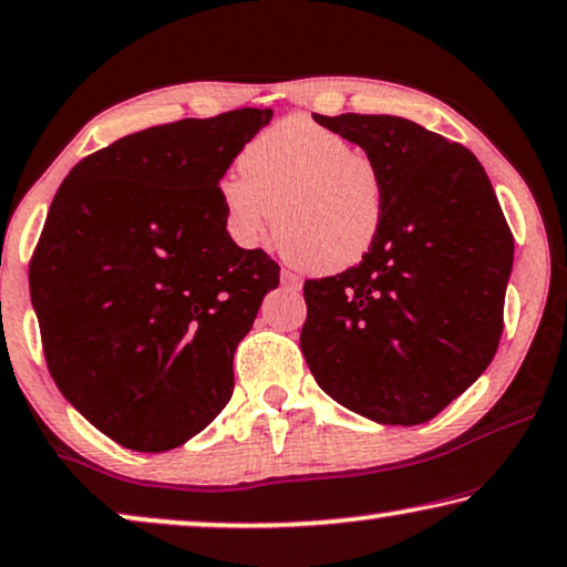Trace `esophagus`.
I'll return each instance as SVG.
<instances>
[{"instance_id": "obj_1", "label": "esophagus", "mask_w": 567, "mask_h": 567, "mask_svg": "<svg viewBox=\"0 0 567 567\" xmlns=\"http://www.w3.org/2000/svg\"><path fill=\"white\" fill-rule=\"evenodd\" d=\"M281 284L286 286V289H291V291H299L301 289V278L293 274V270H281Z\"/></svg>"}]
</instances>
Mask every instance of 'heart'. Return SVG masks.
<instances>
[{
  "mask_svg": "<svg viewBox=\"0 0 567 567\" xmlns=\"http://www.w3.org/2000/svg\"><path fill=\"white\" fill-rule=\"evenodd\" d=\"M227 227L256 245L276 215V240L311 274H340L379 240L389 204L383 166L311 117H286L245 145L240 174L219 184Z\"/></svg>",
  "mask_w": 567,
  "mask_h": 567,
  "instance_id": "obj_1",
  "label": "heart"
}]
</instances>
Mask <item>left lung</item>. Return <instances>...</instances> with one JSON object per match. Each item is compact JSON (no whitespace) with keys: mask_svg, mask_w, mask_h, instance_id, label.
I'll return each instance as SVG.
<instances>
[{"mask_svg":"<svg viewBox=\"0 0 567 567\" xmlns=\"http://www.w3.org/2000/svg\"><path fill=\"white\" fill-rule=\"evenodd\" d=\"M389 184L358 266L303 284L301 352L324 393L379 424H422L496 355L514 237L478 158L412 120L315 114Z\"/></svg>","mask_w":567,"mask_h":567,"instance_id":"8db88e82","label":"left lung"}]
</instances>
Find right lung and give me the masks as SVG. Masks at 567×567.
<instances>
[{"mask_svg":"<svg viewBox=\"0 0 567 567\" xmlns=\"http://www.w3.org/2000/svg\"><path fill=\"white\" fill-rule=\"evenodd\" d=\"M270 110L178 120L71 168L30 260L55 385L106 437L174 450L233 396V355L278 286L264 250L227 233L219 178Z\"/></svg>","mask_w":567,"mask_h":567,"instance_id":"obj_1","label":"right lung"}]
</instances>
